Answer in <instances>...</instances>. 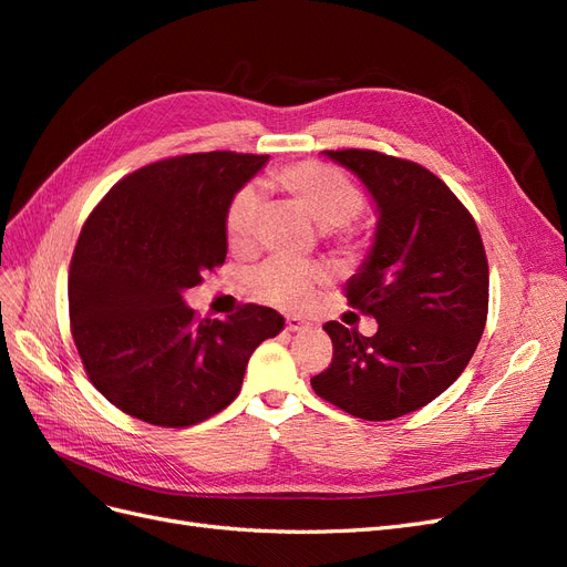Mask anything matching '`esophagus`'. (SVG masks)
<instances>
[{"label":"esophagus","instance_id":"34e87169","mask_svg":"<svg viewBox=\"0 0 567 567\" xmlns=\"http://www.w3.org/2000/svg\"><path fill=\"white\" fill-rule=\"evenodd\" d=\"M307 329H312L310 321L298 319V317L286 319V331H290V333H302V331H307Z\"/></svg>","mask_w":567,"mask_h":567}]
</instances>
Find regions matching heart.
I'll list each match as a JSON object with an SVG mask.
<instances>
[{
    "instance_id": "obj_1",
    "label": "heart",
    "mask_w": 567,
    "mask_h": 567,
    "mask_svg": "<svg viewBox=\"0 0 567 567\" xmlns=\"http://www.w3.org/2000/svg\"><path fill=\"white\" fill-rule=\"evenodd\" d=\"M271 182L293 198L319 227L336 229L348 225L362 210L359 188L331 165L302 161L286 165L274 173ZM260 215V194L255 186H244L231 196L225 213V231L231 248L250 246ZM329 279L319 265H298L288 260H269L257 267L250 277L255 298L279 310L296 312L310 305L317 290Z\"/></svg>"
}]
</instances>
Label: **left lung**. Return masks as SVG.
Listing matches in <instances>:
<instances>
[{"label":"left lung","mask_w":567,"mask_h":567,"mask_svg":"<svg viewBox=\"0 0 567 567\" xmlns=\"http://www.w3.org/2000/svg\"><path fill=\"white\" fill-rule=\"evenodd\" d=\"M367 186L379 213L348 305L379 321L371 338L326 321L333 359L321 400L364 421L433 402L468 367L487 321L489 269L475 219L431 169L379 151H323Z\"/></svg>","instance_id":"1"}]
</instances>
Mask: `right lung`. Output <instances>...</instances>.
I'll return each instance as SVG.
<instances>
[{"label": "right lung", "instance_id": "add662e5", "mask_svg": "<svg viewBox=\"0 0 567 567\" xmlns=\"http://www.w3.org/2000/svg\"><path fill=\"white\" fill-rule=\"evenodd\" d=\"M267 161L210 151L151 163L84 221L68 274L71 331L90 381L127 416L163 427L215 416L255 348L281 333L271 307L196 321L182 298L225 262L227 205Z\"/></svg>", "mask_w": 567, "mask_h": 567}]
</instances>
